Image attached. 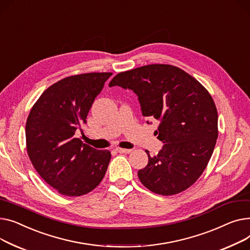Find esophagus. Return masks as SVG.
Segmentation results:
<instances>
[{
	"label": "esophagus",
	"instance_id": "obj_1",
	"mask_svg": "<svg viewBox=\"0 0 250 250\" xmlns=\"http://www.w3.org/2000/svg\"><path fill=\"white\" fill-rule=\"evenodd\" d=\"M116 151H118L119 153H130L132 150L131 149H125V148H116Z\"/></svg>",
	"mask_w": 250,
	"mask_h": 250
}]
</instances>
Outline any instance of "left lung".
I'll use <instances>...</instances> for the list:
<instances>
[{
    "label": "left lung",
    "mask_w": 250,
    "mask_h": 250,
    "mask_svg": "<svg viewBox=\"0 0 250 250\" xmlns=\"http://www.w3.org/2000/svg\"><path fill=\"white\" fill-rule=\"evenodd\" d=\"M133 91L144 117L159 121L164 146L138 178L151 192L169 196L192 186L206 168L218 138V114L208 91L183 69L149 64L115 76L109 86ZM149 124V121H147Z\"/></svg>",
    "instance_id": "left-lung-1"
}]
</instances>
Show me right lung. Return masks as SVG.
Masks as SVG:
<instances>
[{
	"mask_svg": "<svg viewBox=\"0 0 250 250\" xmlns=\"http://www.w3.org/2000/svg\"><path fill=\"white\" fill-rule=\"evenodd\" d=\"M112 75L91 72L62 79L43 92L29 113V158L40 177L62 195L90 193L107 171L110 151L95 149L75 134Z\"/></svg>",
	"mask_w": 250,
	"mask_h": 250,
	"instance_id": "obj_1",
	"label": "right lung"
}]
</instances>
